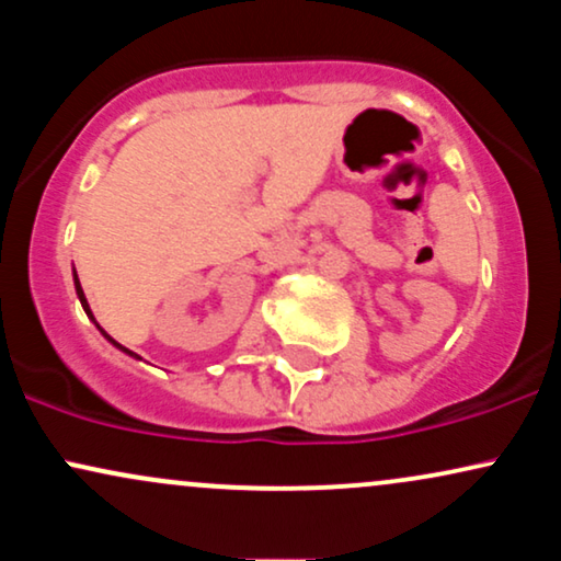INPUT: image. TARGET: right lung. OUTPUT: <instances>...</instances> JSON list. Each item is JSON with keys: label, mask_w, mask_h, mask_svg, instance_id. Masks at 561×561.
<instances>
[{"label": "right lung", "mask_w": 561, "mask_h": 561, "mask_svg": "<svg viewBox=\"0 0 561 561\" xmlns=\"http://www.w3.org/2000/svg\"><path fill=\"white\" fill-rule=\"evenodd\" d=\"M73 285H76V295H79V300H81L83 311H87V317H89V319H92V321H94V324H96V319H94L92 308H89V302H87V295H83V289H81V282H79V274H76V268H73ZM96 330H100L102 334H105V340H111V343H113L115 347H118V351H124V353H128V356H131V358H139V356H137V353H131V351H128V347H124V345H121V343H115V340L111 337V334H107L105 330H102V327H100V324H96Z\"/></svg>", "instance_id": "right-lung-1"}]
</instances>
